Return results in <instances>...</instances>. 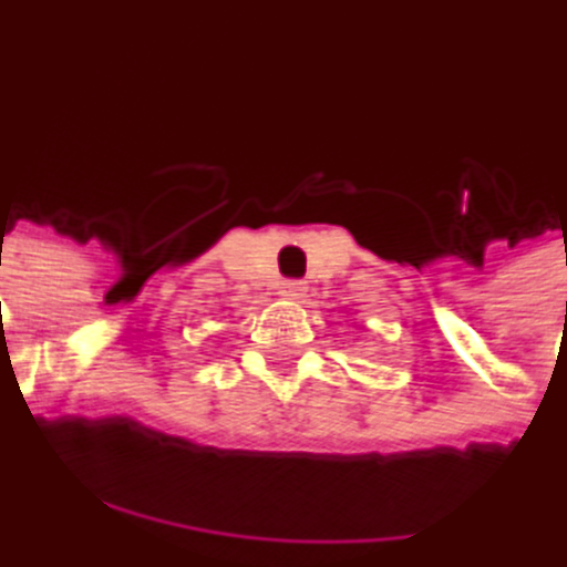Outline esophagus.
Here are the masks:
<instances>
[{
    "instance_id": "1",
    "label": "esophagus",
    "mask_w": 567,
    "mask_h": 567,
    "mask_svg": "<svg viewBox=\"0 0 567 567\" xmlns=\"http://www.w3.org/2000/svg\"><path fill=\"white\" fill-rule=\"evenodd\" d=\"M282 297L285 300H302L306 297V282H300V279H285Z\"/></svg>"
}]
</instances>
